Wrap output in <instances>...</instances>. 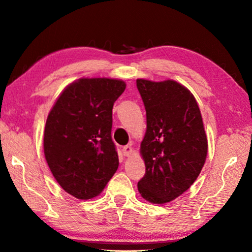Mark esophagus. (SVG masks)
Here are the masks:
<instances>
[{
    "mask_svg": "<svg viewBox=\"0 0 252 252\" xmlns=\"http://www.w3.org/2000/svg\"><path fill=\"white\" fill-rule=\"evenodd\" d=\"M122 152H123V156L130 157L132 153H133V149H132L131 146H126V147H123Z\"/></svg>",
    "mask_w": 252,
    "mask_h": 252,
    "instance_id": "34e87169",
    "label": "esophagus"
}]
</instances>
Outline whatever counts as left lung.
<instances>
[{"label": "left lung", "instance_id": "obj_1", "mask_svg": "<svg viewBox=\"0 0 252 252\" xmlns=\"http://www.w3.org/2000/svg\"><path fill=\"white\" fill-rule=\"evenodd\" d=\"M147 112V131L140 146L146 174L138 190L147 201H172L197 180L207 159L208 140L199 105L177 81L138 79Z\"/></svg>", "mask_w": 252, "mask_h": 252}]
</instances>
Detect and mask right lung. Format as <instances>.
<instances>
[{
	"label": "right lung",
	"instance_id": "right-lung-1",
	"mask_svg": "<svg viewBox=\"0 0 252 252\" xmlns=\"http://www.w3.org/2000/svg\"><path fill=\"white\" fill-rule=\"evenodd\" d=\"M126 87L122 80L81 78L64 88L50 111L45 160L62 189L75 198L99 195L117 171L112 109Z\"/></svg>",
	"mask_w": 252,
	"mask_h": 252
}]
</instances>
